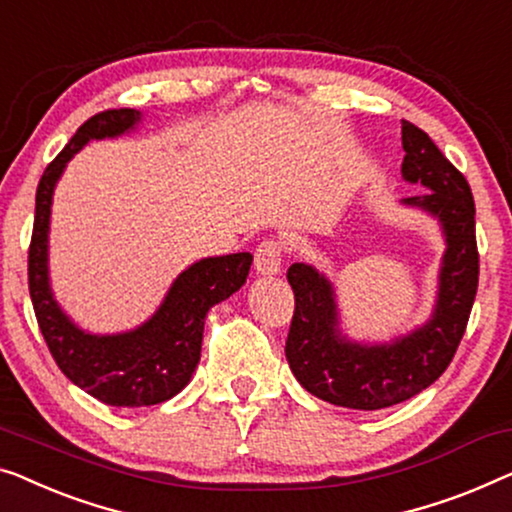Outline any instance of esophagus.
<instances>
[{
  "mask_svg": "<svg viewBox=\"0 0 512 512\" xmlns=\"http://www.w3.org/2000/svg\"><path fill=\"white\" fill-rule=\"evenodd\" d=\"M284 263V244L279 240H263L254 251V268L261 274H277Z\"/></svg>",
  "mask_w": 512,
  "mask_h": 512,
  "instance_id": "esophagus-1",
  "label": "esophagus"
}]
</instances>
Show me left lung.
I'll use <instances>...</instances> for the list:
<instances>
[{
    "label": "left lung",
    "instance_id": "8db88e82",
    "mask_svg": "<svg viewBox=\"0 0 512 512\" xmlns=\"http://www.w3.org/2000/svg\"><path fill=\"white\" fill-rule=\"evenodd\" d=\"M402 145L404 180L432 189V194L406 198L404 203L439 217L448 242L439 300L429 323L395 344H351L337 330L330 281L305 263H295L286 272L295 293L286 337L288 365L311 395L346 409H385L429 388L453 360L478 291L476 203L469 182L425 131L406 120Z\"/></svg>",
    "mask_w": 512,
    "mask_h": 512
}]
</instances>
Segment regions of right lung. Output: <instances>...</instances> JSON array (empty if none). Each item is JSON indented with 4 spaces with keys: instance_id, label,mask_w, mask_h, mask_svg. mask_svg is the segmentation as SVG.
<instances>
[{
    "instance_id": "add662e5",
    "label": "right lung",
    "mask_w": 512,
    "mask_h": 512,
    "mask_svg": "<svg viewBox=\"0 0 512 512\" xmlns=\"http://www.w3.org/2000/svg\"><path fill=\"white\" fill-rule=\"evenodd\" d=\"M138 120L140 113L131 108L96 113L50 161L36 187L34 231L27 256L29 298L57 367L78 388L110 406L161 404L189 383L201 360L207 311L238 291L254 261V256L242 251L194 263L175 279L157 314L124 335H87L62 314L48 284V224L55 182L66 161L87 140L120 136Z\"/></svg>"
}]
</instances>
